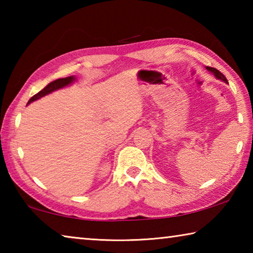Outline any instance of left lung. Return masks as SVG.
Masks as SVG:
<instances>
[{
    "label": "left lung",
    "instance_id": "left-lung-1",
    "mask_svg": "<svg viewBox=\"0 0 253 253\" xmlns=\"http://www.w3.org/2000/svg\"><path fill=\"white\" fill-rule=\"evenodd\" d=\"M208 70L209 71H211L212 74H214V76L216 77L217 79H221V80H223V81H225V83H228V80H226V78H225V76L222 74V72H220L219 70L217 69H215V68H212V67H208Z\"/></svg>",
    "mask_w": 253,
    "mask_h": 253
}]
</instances>
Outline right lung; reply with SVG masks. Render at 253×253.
Returning <instances> with one entry per match:
<instances>
[{"label": "right lung", "instance_id": "add662e5", "mask_svg": "<svg viewBox=\"0 0 253 253\" xmlns=\"http://www.w3.org/2000/svg\"><path fill=\"white\" fill-rule=\"evenodd\" d=\"M74 80H75L74 77H67V78H61V79H57V80L52 81V83L46 84V87L42 89L41 91H39L38 93H36V95H34L33 97H31V99L29 100V104L31 101H34V100L39 99V98H41V97L48 95V93L52 92L53 90H57V89H59V88L65 87V85L71 84Z\"/></svg>", "mask_w": 253, "mask_h": 253}]
</instances>
